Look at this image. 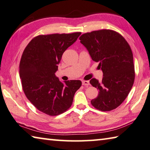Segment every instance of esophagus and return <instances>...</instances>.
Wrapping results in <instances>:
<instances>
[{
  "instance_id": "1",
  "label": "esophagus",
  "mask_w": 150,
  "mask_h": 150,
  "mask_svg": "<svg viewBox=\"0 0 150 150\" xmlns=\"http://www.w3.org/2000/svg\"><path fill=\"white\" fill-rule=\"evenodd\" d=\"M82 85L83 86H90V82L89 81H82Z\"/></svg>"
}]
</instances>
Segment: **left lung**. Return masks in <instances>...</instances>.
<instances>
[{"label": "left lung", "mask_w": 150, "mask_h": 150, "mask_svg": "<svg viewBox=\"0 0 150 150\" xmlns=\"http://www.w3.org/2000/svg\"><path fill=\"white\" fill-rule=\"evenodd\" d=\"M92 59L99 62L103 72L102 81L92 78L90 82L99 94L91 100L95 108L101 111L116 109L130 92L135 79L133 54L121 34L112 30H100L80 37Z\"/></svg>", "instance_id": "8db88e82"}]
</instances>
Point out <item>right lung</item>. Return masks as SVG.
<instances>
[{
	"label": "right lung",
	"mask_w": 150,
	"mask_h": 150,
	"mask_svg": "<svg viewBox=\"0 0 150 150\" xmlns=\"http://www.w3.org/2000/svg\"><path fill=\"white\" fill-rule=\"evenodd\" d=\"M81 33L39 35L24 49L19 74L26 98L39 111L57 116L72 104L80 80L62 82L56 76L63 53L76 41Z\"/></svg>",
	"instance_id": "obj_1"
}]
</instances>
